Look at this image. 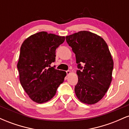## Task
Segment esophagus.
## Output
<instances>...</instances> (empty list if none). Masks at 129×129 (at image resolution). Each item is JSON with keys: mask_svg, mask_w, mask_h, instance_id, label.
<instances>
[{"mask_svg": "<svg viewBox=\"0 0 129 129\" xmlns=\"http://www.w3.org/2000/svg\"><path fill=\"white\" fill-rule=\"evenodd\" d=\"M66 73H67V75H70V70L66 71Z\"/></svg>", "mask_w": 129, "mask_h": 129, "instance_id": "esophagus-1", "label": "esophagus"}]
</instances>
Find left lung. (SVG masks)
<instances>
[{
	"instance_id": "1",
	"label": "left lung",
	"mask_w": 129,
	"mask_h": 129,
	"mask_svg": "<svg viewBox=\"0 0 129 129\" xmlns=\"http://www.w3.org/2000/svg\"><path fill=\"white\" fill-rule=\"evenodd\" d=\"M66 38L75 54L79 69L76 72L78 82L75 87L76 96L87 104L96 103L104 97L112 82L113 61L107 44L100 36L87 31Z\"/></svg>"
}]
</instances>
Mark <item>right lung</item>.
Listing matches in <instances>:
<instances>
[{
  "instance_id": "1",
  "label": "right lung",
  "mask_w": 129,
  "mask_h": 129,
  "mask_svg": "<svg viewBox=\"0 0 129 129\" xmlns=\"http://www.w3.org/2000/svg\"><path fill=\"white\" fill-rule=\"evenodd\" d=\"M65 37L41 31L30 36L22 43L17 69L22 87L33 101H48L63 82L66 72L51 67L55 61L56 50Z\"/></svg>"
}]
</instances>
